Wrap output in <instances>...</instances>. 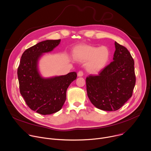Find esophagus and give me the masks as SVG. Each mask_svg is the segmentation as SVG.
Masks as SVG:
<instances>
[{"label":"esophagus","instance_id":"esophagus-1","mask_svg":"<svg viewBox=\"0 0 151 151\" xmlns=\"http://www.w3.org/2000/svg\"><path fill=\"white\" fill-rule=\"evenodd\" d=\"M77 75H78V77H81V76H83V71H79L78 72Z\"/></svg>","mask_w":151,"mask_h":151}]
</instances>
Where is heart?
<instances>
[{"label": "heart", "mask_w": 151, "mask_h": 151, "mask_svg": "<svg viewBox=\"0 0 151 151\" xmlns=\"http://www.w3.org/2000/svg\"><path fill=\"white\" fill-rule=\"evenodd\" d=\"M76 59L80 61L89 59L88 69L91 72L101 70L108 63L110 58V51L107 47H98L91 45H81L77 47L74 51Z\"/></svg>", "instance_id": "obj_1"}]
</instances>
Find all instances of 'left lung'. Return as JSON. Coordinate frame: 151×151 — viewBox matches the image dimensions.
I'll list each match as a JSON object with an SVG mask.
<instances>
[{"label": "left lung", "instance_id": "1", "mask_svg": "<svg viewBox=\"0 0 151 151\" xmlns=\"http://www.w3.org/2000/svg\"><path fill=\"white\" fill-rule=\"evenodd\" d=\"M114 61L98 75L86 80L87 96L92 104L104 111H116L132 97L136 84L134 62L127 49L115 42Z\"/></svg>", "mask_w": 151, "mask_h": 151}]
</instances>
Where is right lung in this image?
Instances as JSON below:
<instances>
[{
    "label": "right lung",
    "instance_id": "right-lung-1",
    "mask_svg": "<svg viewBox=\"0 0 151 151\" xmlns=\"http://www.w3.org/2000/svg\"><path fill=\"white\" fill-rule=\"evenodd\" d=\"M60 42L61 39L47 40L26 49L18 68L21 95L30 109L42 115L52 114L62 108L67 90L77 76L76 72L50 78L39 75V58L43 53L52 50Z\"/></svg>",
    "mask_w": 151,
    "mask_h": 151
}]
</instances>
